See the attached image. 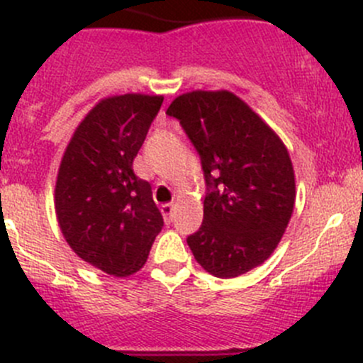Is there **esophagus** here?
Returning <instances> with one entry per match:
<instances>
[{"label": "esophagus", "mask_w": 363, "mask_h": 363, "mask_svg": "<svg viewBox=\"0 0 363 363\" xmlns=\"http://www.w3.org/2000/svg\"><path fill=\"white\" fill-rule=\"evenodd\" d=\"M161 212H163L164 221L170 223L172 218H174V203H163L161 205Z\"/></svg>", "instance_id": "obj_1"}]
</instances>
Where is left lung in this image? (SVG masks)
I'll use <instances>...</instances> for the list:
<instances>
[{"label": "left lung", "instance_id": "left-lung-1", "mask_svg": "<svg viewBox=\"0 0 363 363\" xmlns=\"http://www.w3.org/2000/svg\"><path fill=\"white\" fill-rule=\"evenodd\" d=\"M202 160L203 223L188 246L203 270L237 277L262 265L279 244L295 205L286 145L230 91H191L167 111Z\"/></svg>", "mask_w": 363, "mask_h": 363}]
</instances>
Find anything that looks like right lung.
<instances>
[{"mask_svg": "<svg viewBox=\"0 0 363 363\" xmlns=\"http://www.w3.org/2000/svg\"><path fill=\"white\" fill-rule=\"evenodd\" d=\"M160 94L128 93L98 101L69 138L57 172L54 207L68 246L116 277L147 262L163 216L133 160L160 112Z\"/></svg>", "mask_w": 363, "mask_h": 363, "instance_id": "add662e5", "label": "right lung"}]
</instances>
